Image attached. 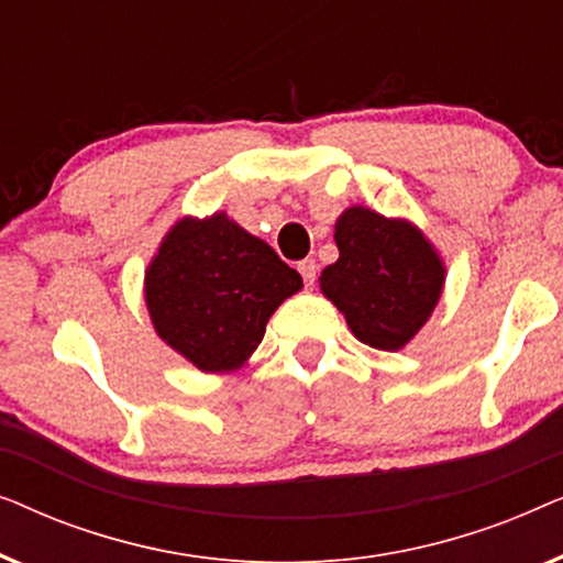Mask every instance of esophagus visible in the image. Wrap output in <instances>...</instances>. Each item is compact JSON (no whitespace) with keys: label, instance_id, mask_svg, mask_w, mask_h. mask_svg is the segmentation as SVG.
Instances as JSON below:
<instances>
[{"label":"esophagus","instance_id":"obj_1","mask_svg":"<svg viewBox=\"0 0 563 563\" xmlns=\"http://www.w3.org/2000/svg\"><path fill=\"white\" fill-rule=\"evenodd\" d=\"M297 272L302 274V279H305L307 287H312L314 279H318V264H314L312 258H305V261H299V264H297Z\"/></svg>","mask_w":563,"mask_h":563}]
</instances>
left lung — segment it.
Here are the masks:
<instances>
[{
	"instance_id": "obj_1",
	"label": "left lung",
	"mask_w": 563,
	"mask_h": 563,
	"mask_svg": "<svg viewBox=\"0 0 563 563\" xmlns=\"http://www.w3.org/2000/svg\"><path fill=\"white\" fill-rule=\"evenodd\" d=\"M338 261L322 268L320 291L351 333L379 351H399L420 333L443 295L445 264L405 218L353 205L335 220Z\"/></svg>"
}]
</instances>
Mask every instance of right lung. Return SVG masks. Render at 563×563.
<instances>
[{
    "label": "right lung",
    "instance_id": "1",
    "mask_svg": "<svg viewBox=\"0 0 563 563\" xmlns=\"http://www.w3.org/2000/svg\"><path fill=\"white\" fill-rule=\"evenodd\" d=\"M145 307L161 341L205 374L238 372L302 276L225 212L179 218L145 268Z\"/></svg>",
    "mask_w": 563,
    "mask_h": 563
}]
</instances>
